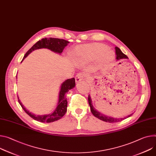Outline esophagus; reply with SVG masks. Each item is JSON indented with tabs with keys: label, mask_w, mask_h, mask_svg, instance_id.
Listing matches in <instances>:
<instances>
[{
	"label": "esophagus",
	"mask_w": 156,
	"mask_h": 156,
	"mask_svg": "<svg viewBox=\"0 0 156 156\" xmlns=\"http://www.w3.org/2000/svg\"><path fill=\"white\" fill-rule=\"evenodd\" d=\"M84 75L83 74V73H78L76 76H75V80H76V83H79L84 78Z\"/></svg>",
	"instance_id": "34e87169"
}]
</instances>
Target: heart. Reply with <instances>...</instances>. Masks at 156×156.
Returning a JSON list of instances; mask_svg holds the SVG:
<instances>
[{"instance_id":"obj_1","label":"heart","mask_w":156,"mask_h":156,"mask_svg":"<svg viewBox=\"0 0 156 156\" xmlns=\"http://www.w3.org/2000/svg\"><path fill=\"white\" fill-rule=\"evenodd\" d=\"M107 49L106 45L101 44L81 45L76 48V56L82 58L96 60L101 55L100 63L105 66L113 60V53Z\"/></svg>"}]
</instances>
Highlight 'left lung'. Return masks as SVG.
<instances>
[{"instance_id": "1", "label": "left lung", "mask_w": 156, "mask_h": 156, "mask_svg": "<svg viewBox=\"0 0 156 156\" xmlns=\"http://www.w3.org/2000/svg\"><path fill=\"white\" fill-rule=\"evenodd\" d=\"M115 50H116V59L118 60H120V59H127L128 58V57L127 56L124 54L121 50L117 47H115ZM88 103L90 105V109H91V111L92 112V114L94 115V116H95L96 118H98L100 120H102L103 121H105L106 122H119V121H121L122 120H124L127 118L130 117L132 115H129L126 117H124V118H112V117H111V116H106L103 114H102V113H101L100 112L98 111L92 105V100L91 99V97L89 95L88 96Z\"/></svg>"}]
</instances>
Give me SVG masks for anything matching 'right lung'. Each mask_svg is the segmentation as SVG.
<instances>
[{"mask_svg":"<svg viewBox=\"0 0 156 156\" xmlns=\"http://www.w3.org/2000/svg\"><path fill=\"white\" fill-rule=\"evenodd\" d=\"M69 43L68 41L63 39L55 38H45L41 40L38 41L34 44L31 48H30L24 55L22 61L34 50L40 48H47L51 51L61 54L66 46ZM75 87V80L74 78L65 80L61 85L60 90L58 96V105L55 111L50 114L44 115H35L26 109L23 106L18 97L19 103L25 111L27 114L30 116L34 119L41 122H51L61 119L66 112L67 111V100L65 97L66 93L71 89H73Z\"/></svg>","mask_w":156,"mask_h":156,"instance_id":"obj_1","label":"right lung"}]
</instances>
